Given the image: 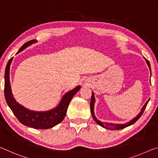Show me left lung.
I'll return each mask as SVG.
<instances>
[{
    "mask_svg": "<svg viewBox=\"0 0 158 158\" xmlns=\"http://www.w3.org/2000/svg\"><path fill=\"white\" fill-rule=\"evenodd\" d=\"M145 59V58H144ZM145 60H146L147 64H148V66L150 69V71H151V65H150V63L149 61L147 60L146 59H145ZM150 99L147 101V102L145 103V105L143 106V107L141 108V112L139 113V115L135 117L134 118H133L132 120H130V122L127 123L125 124H113V123H102L101 121H99V120H97V118L95 117V115H94V102H95V98H94V93H92V97H91V102H90V110H91V113H92V115L93 118H94V120L96 121L98 125H99L100 126H102V127H104L106 129H108V130H122V129H124L127 127L128 126H130L131 125H133L134 123H136V121H137L139 118L141 117L143 114V113L144 112L145 109H146V106L148 104V103L149 102Z\"/></svg>",
    "mask_w": 158,
    "mask_h": 158,
    "instance_id": "1",
    "label": "left lung"
}]
</instances>
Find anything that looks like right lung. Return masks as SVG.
Returning a JSON list of instances; mask_svg holds the SVG:
<instances>
[{
	"label": "right lung",
	"instance_id": "add662e5",
	"mask_svg": "<svg viewBox=\"0 0 158 158\" xmlns=\"http://www.w3.org/2000/svg\"><path fill=\"white\" fill-rule=\"evenodd\" d=\"M36 42H37L36 40H31L26 43L19 49L17 54L24 50L28 46ZM12 59L13 57L9 60L6 66V71H5L4 93L7 105L12 110L14 115L16 116L18 120L25 126L34 129H39V130H47L60 123L66 116L67 108H68L70 102L74 95L81 89V86L78 85L73 89L66 92L62 97L59 105L53 109L48 111H42V112L28 110L17 102L12 95L10 82V67Z\"/></svg>",
	"mask_w": 158,
	"mask_h": 158
}]
</instances>
